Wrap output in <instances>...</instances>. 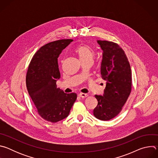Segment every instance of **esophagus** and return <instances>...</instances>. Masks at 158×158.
<instances>
[{"label": "esophagus", "instance_id": "esophagus-1", "mask_svg": "<svg viewBox=\"0 0 158 158\" xmlns=\"http://www.w3.org/2000/svg\"><path fill=\"white\" fill-rule=\"evenodd\" d=\"M78 96L82 98H86L88 96V95L87 94H85V93H79L78 94Z\"/></svg>", "mask_w": 158, "mask_h": 158}]
</instances>
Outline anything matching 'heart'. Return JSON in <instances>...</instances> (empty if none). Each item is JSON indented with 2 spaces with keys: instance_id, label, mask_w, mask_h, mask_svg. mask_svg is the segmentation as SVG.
<instances>
[{
  "instance_id": "b5f03b06",
  "label": "heart",
  "mask_w": 158,
  "mask_h": 158,
  "mask_svg": "<svg viewBox=\"0 0 158 158\" xmlns=\"http://www.w3.org/2000/svg\"><path fill=\"white\" fill-rule=\"evenodd\" d=\"M76 52L79 55L81 61L88 59L93 60L94 55V51L86 45H81V46H78L76 49Z\"/></svg>"
}]
</instances>
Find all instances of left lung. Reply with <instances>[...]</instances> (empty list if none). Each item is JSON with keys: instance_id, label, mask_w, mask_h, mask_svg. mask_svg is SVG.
Instances as JSON below:
<instances>
[{"instance_id": "8db88e82", "label": "left lung", "mask_w": 158, "mask_h": 158, "mask_svg": "<svg viewBox=\"0 0 158 158\" xmlns=\"http://www.w3.org/2000/svg\"><path fill=\"white\" fill-rule=\"evenodd\" d=\"M97 42L103 51L101 74L106 84L102 96L95 95L98 104L93 114L98 119L108 121L119 113L131 93V70L124 51L118 44L107 40Z\"/></svg>"}]
</instances>
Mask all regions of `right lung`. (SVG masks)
I'll list each match as a JSON object with an SVG mask.
<instances>
[{"label": "right lung", "mask_w": 158, "mask_h": 158, "mask_svg": "<svg viewBox=\"0 0 158 158\" xmlns=\"http://www.w3.org/2000/svg\"><path fill=\"white\" fill-rule=\"evenodd\" d=\"M73 41L62 39L44 45L29 66L26 76L29 94L39 114L49 122L57 123L68 116L77 99L76 93H64L56 85L60 77L57 58Z\"/></svg>", "instance_id": "add662e5"}]
</instances>
